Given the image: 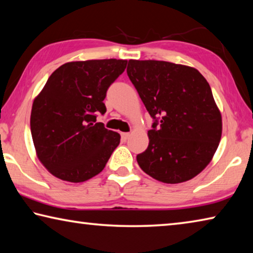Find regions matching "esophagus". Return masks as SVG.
<instances>
[{
    "instance_id": "34e87169",
    "label": "esophagus",
    "mask_w": 253,
    "mask_h": 253,
    "mask_svg": "<svg viewBox=\"0 0 253 253\" xmlns=\"http://www.w3.org/2000/svg\"><path fill=\"white\" fill-rule=\"evenodd\" d=\"M129 136H130V132H122V138L124 142H126V140L129 138Z\"/></svg>"
}]
</instances>
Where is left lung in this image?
Listing matches in <instances>:
<instances>
[{
	"label": "left lung",
	"instance_id": "8db88e82",
	"mask_svg": "<svg viewBox=\"0 0 253 253\" xmlns=\"http://www.w3.org/2000/svg\"><path fill=\"white\" fill-rule=\"evenodd\" d=\"M127 75L153 123L139 168L157 181L195 177L212 161L222 117L207 79L195 68L158 60H129Z\"/></svg>",
	"mask_w": 253,
	"mask_h": 253
}]
</instances>
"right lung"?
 I'll list each match as a JSON object with an SVG mask.
<instances>
[{
  "label": "right lung",
  "mask_w": 253,
  "mask_h": 253,
  "mask_svg": "<svg viewBox=\"0 0 253 253\" xmlns=\"http://www.w3.org/2000/svg\"><path fill=\"white\" fill-rule=\"evenodd\" d=\"M127 60L72 61L52 72L34 98L30 126L37 156L62 181L80 183L106 166L121 135L96 123L106 113L107 89Z\"/></svg>",
  "instance_id": "obj_1"
}]
</instances>
